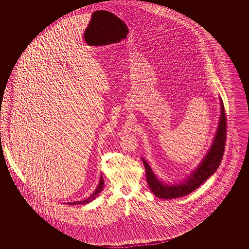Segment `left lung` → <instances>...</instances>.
<instances>
[{"mask_svg":"<svg viewBox=\"0 0 249 249\" xmlns=\"http://www.w3.org/2000/svg\"><path fill=\"white\" fill-rule=\"evenodd\" d=\"M226 142V114L224 103L221 100V116L219 121L218 129L211 148L207 152L205 158L196 171L192 173L188 179L184 180L180 184H167L159 181L157 177L152 173V170L147 161L142 159L147 182L153 194L159 198L173 199L177 197L187 196L204 183L212 174H214L218 169L225 152Z\"/></svg>","mask_w":249,"mask_h":249,"instance_id":"1","label":"left lung"}]
</instances>
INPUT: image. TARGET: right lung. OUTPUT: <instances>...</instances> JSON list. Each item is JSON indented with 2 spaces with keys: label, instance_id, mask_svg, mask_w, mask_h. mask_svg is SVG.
<instances>
[{
  "label": "right lung",
  "instance_id": "right-lung-1",
  "mask_svg": "<svg viewBox=\"0 0 249 249\" xmlns=\"http://www.w3.org/2000/svg\"><path fill=\"white\" fill-rule=\"evenodd\" d=\"M103 186H104V180H103V177L101 176V177H100V181H99V183H98V187H97V189L95 190V192H94L92 195H90V196H89V198H87V199H86V200H84V201H80V202L68 203V204L73 205V204H84L90 203L91 201L95 200V199L98 197V195L101 193V191H102V189H103Z\"/></svg>",
  "mask_w": 249,
  "mask_h": 249
}]
</instances>
